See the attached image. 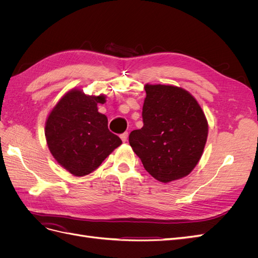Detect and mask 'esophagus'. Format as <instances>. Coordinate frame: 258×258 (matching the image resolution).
Masks as SVG:
<instances>
[{
  "label": "esophagus",
  "instance_id": "obj_1",
  "mask_svg": "<svg viewBox=\"0 0 258 258\" xmlns=\"http://www.w3.org/2000/svg\"><path fill=\"white\" fill-rule=\"evenodd\" d=\"M128 136H129L128 132H123V134L120 136L121 141H122V142H126V141H127V139H128Z\"/></svg>",
  "mask_w": 258,
  "mask_h": 258
}]
</instances>
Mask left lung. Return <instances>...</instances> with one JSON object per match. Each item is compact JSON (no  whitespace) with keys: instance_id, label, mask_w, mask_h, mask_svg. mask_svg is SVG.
<instances>
[{"instance_id":"left-lung-1","label":"left lung","mask_w":258,"mask_h":258,"mask_svg":"<svg viewBox=\"0 0 258 258\" xmlns=\"http://www.w3.org/2000/svg\"><path fill=\"white\" fill-rule=\"evenodd\" d=\"M143 127L129 136L132 150L154 178L169 183L188 175L208 139V120L190 93L172 85L144 86Z\"/></svg>"}]
</instances>
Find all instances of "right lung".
Wrapping results in <instances>:
<instances>
[{
  "label": "right lung",
  "instance_id": "add662e5",
  "mask_svg": "<svg viewBox=\"0 0 258 258\" xmlns=\"http://www.w3.org/2000/svg\"><path fill=\"white\" fill-rule=\"evenodd\" d=\"M106 97L69 90L52 107L45 122V137L53 158L75 176L96 170L121 140L107 128V117L98 112Z\"/></svg>",
  "mask_w": 258,
  "mask_h": 258
}]
</instances>
